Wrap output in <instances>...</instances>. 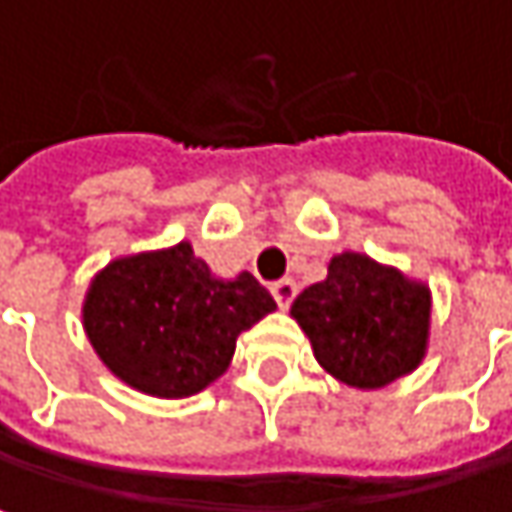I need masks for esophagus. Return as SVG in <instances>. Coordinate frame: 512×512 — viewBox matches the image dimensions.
Wrapping results in <instances>:
<instances>
[{
    "label": "esophagus",
    "instance_id": "obj_1",
    "mask_svg": "<svg viewBox=\"0 0 512 512\" xmlns=\"http://www.w3.org/2000/svg\"><path fill=\"white\" fill-rule=\"evenodd\" d=\"M296 281L293 278H281V281H275L272 284V296H275V302H278V308H290V302L296 299Z\"/></svg>",
    "mask_w": 512,
    "mask_h": 512
}]
</instances>
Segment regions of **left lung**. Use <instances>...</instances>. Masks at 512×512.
<instances>
[{
    "label": "left lung",
    "mask_w": 512,
    "mask_h": 512,
    "mask_svg": "<svg viewBox=\"0 0 512 512\" xmlns=\"http://www.w3.org/2000/svg\"><path fill=\"white\" fill-rule=\"evenodd\" d=\"M290 317L329 376L376 391L418 370L427 356L433 293L397 266L341 252L329 260L323 281L296 296Z\"/></svg>",
    "instance_id": "obj_1"
}]
</instances>
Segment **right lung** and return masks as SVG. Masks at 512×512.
I'll use <instances>...</instances> for the list:
<instances>
[{"label": "right lung", "instance_id": "right-lung-1", "mask_svg": "<svg viewBox=\"0 0 512 512\" xmlns=\"http://www.w3.org/2000/svg\"><path fill=\"white\" fill-rule=\"evenodd\" d=\"M275 311L252 272L216 278L189 240L109 260L82 299L97 358L130 388L180 400L213 385L237 338Z\"/></svg>", "mask_w": 512, "mask_h": 512}]
</instances>
